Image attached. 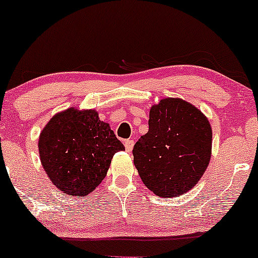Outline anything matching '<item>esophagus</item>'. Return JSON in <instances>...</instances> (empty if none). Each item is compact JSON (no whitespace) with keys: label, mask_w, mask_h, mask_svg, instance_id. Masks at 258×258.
Masks as SVG:
<instances>
[{"label":"esophagus","mask_w":258,"mask_h":258,"mask_svg":"<svg viewBox=\"0 0 258 258\" xmlns=\"http://www.w3.org/2000/svg\"><path fill=\"white\" fill-rule=\"evenodd\" d=\"M123 144H125L126 152L130 153L133 149V144H135V142H133L132 139H127V141H125V143H123Z\"/></svg>","instance_id":"1"}]
</instances>
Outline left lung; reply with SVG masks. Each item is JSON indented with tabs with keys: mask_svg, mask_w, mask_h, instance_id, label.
Segmentation results:
<instances>
[{
	"mask_svg": "<svg viewBox=\"0 0 258 258\" xmlns=\"http://www.w3.org/2000/svg\"><path fill=\"white\" fill-rule=\"evenodd\" d=\"M149 131L133 148L142 182L154 194L174 198L199 182L211 159L212 128L201 110L180 98H164L149 111Z\"/></svg>",
	"mask_w": 258,
	"mask_h": 258,
	"instance_id": "1",
	"label": "left lung"
}]
</instances>
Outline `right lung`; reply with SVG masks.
<instances>
[{"label": "right lung", "instance_id": "1", "mask_svg": "<svg viewBox=\"0 0 258 258\" xmlns=\"http://www.w3.org/2000/svg\"><path fill=\"white\" fill-rule=\"evenodd\" d=\"M125 150L109 123L93 109L58 112L40 133L43 170L63 194L85 197L105 178L115 153Z\"/></svg>", "mask_w": 258, "mask_h": 258}]
</instances>
